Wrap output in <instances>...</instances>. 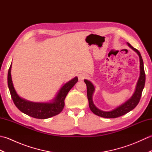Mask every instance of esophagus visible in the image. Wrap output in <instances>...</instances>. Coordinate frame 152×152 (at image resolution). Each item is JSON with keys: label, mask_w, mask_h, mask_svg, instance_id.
Wrapping results in <instances>:
<instances>
[{"label": "esophagus", "mask_w": 152, "mask_h": 152, "mask_svg": "<svg viewBox=\"0 0 152 152\" xmlns=\"http://www.w3.org/2000/svg\"><path fill=\"white\" fill-rule=\"evenodd\" d=\"M78 79L79 80H83V79H85L87 77V74L84 72H80L78 75Z\"/></svg>", "instance_id": "1"}]
</instances>
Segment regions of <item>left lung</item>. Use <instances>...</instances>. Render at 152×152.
Returning a JSON list of instances; mask_svg holds the SVG:
<instances>
[{
    "instance_id": "left-lung-1",
    "label": "left lung",
    "mask_w": 152,
    "mask_h": 152,
    "mask_svg": "<svg viewBox=\"0 0 152 152\" xmlns=\"http://www.w3.org/2000/svg\"><path fill=\"white\" fill-rule=\"evenodd\" d=\"M127 45L129 47L131 48L132 50L134 51L138 54L140 59V76L138 80L135 91L133 95H132L129 99H128L124 104H121L118 107L115 108L111 111H102L96 107L93 101V93L95 91V86H93V83L89 80H84V82L87 86V95H88V99L89 101V108L93 114H95L96 115L101 116V117L105 118H118L119 116L125 115L127 113L131 111L132 110H133L137 106L138 102L140 101L143 89L144 88L145 80H146V75H145L144 69V63L140 53L138 51V50L135 49L129 43L127 42Z\"/></svg>"
}]
</instances>
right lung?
I'll return each mask as SVG.
<instances>
[{
  "label": "right lung",
  "mask_w": 152,
  "mask_h": 152,
  "mask_svg": "<svg viewBox=\"0 0 152 152\" xmlns=\"http://www.w3.org/2000/svg\"><path fill=\"white\" fill-rule=\"evenodd\" d=\"M12 64L8 73V86L15 105L24 114L37 119H47L59 114L64 106V99L68 93L78 82L75 77L63 86L54 99L48 102H35L21 98L16 92L11 76Z\"/></svg>",
  "instance_id": "add662e5"
}]
</instances>
